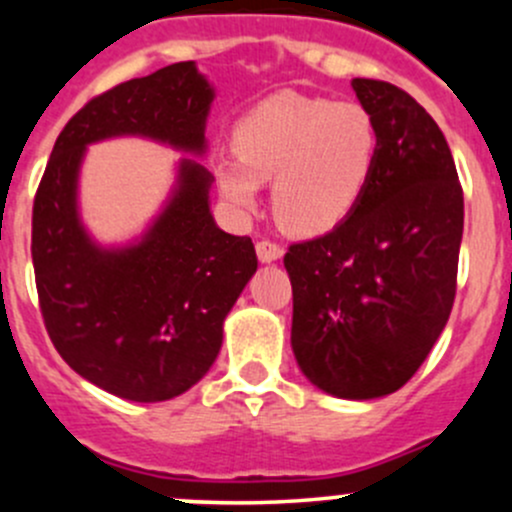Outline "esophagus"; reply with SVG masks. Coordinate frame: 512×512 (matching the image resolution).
Wrapping results in <instances>:
<instances>
[{"label":"esophagus","instance_id":"obj_1","mask_svg":"<svg viewBox=\"0 0 512 512\" xmlns=\"http://www.w3.org/2000/svg\"><path fill=\"white\" fill-rule=\"evenodd\" d=\"M257 257H260V262H275L282 257V247L272 240H260L257 242Z\"/></svg>","mask_w":512,"mask_h":512}]
</instances>
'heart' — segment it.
Returning a JSON list of instances; mask_svg holds the SVG:
<instances>
[{
  "instance_id": "1",
  "label": "heart",
  "mask_w": 512,
  "mask_h": 512,
  "mask_svg": "<svg viewBox=\"0 0 512 512\" xmlns=\"http://www.w3.org/2000/svg\"><path fill=\"white\" fill-rule=\"evenodd\" d=\"M237 160L215 178L232 208L250 213L272 180V210L294 235H322L359 205L379 158V126L356 101L275 94L237 121Z\"/></svg>"
}]
</instances>
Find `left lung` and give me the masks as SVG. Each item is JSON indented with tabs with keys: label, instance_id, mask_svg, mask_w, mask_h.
Listing matches in <instances>:
<instances>
[{
	"label": "left lung",
	"instance_id": "left-lung-1",
	"mask_svg": "<svg viewBox=\"0 0 512 512\" xmlns=\"http://www.w3.org/2000/svg\"><path fill=\"white\" fill-rule=\"evenodd\" d=\"M379 126V158L359 205L332 232L294 242L292 349L339 399L394 394L426 361L456 299L463 188L426 108L399 86L354 79Z\"/></svg>",
	"mask_w": 512,
	"mask_h": 512
}]
</instances>
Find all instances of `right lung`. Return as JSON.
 Wrapping results in <instances>:
<instances>
[{
    "label": "right lung",
    "instance_id": "1",
    "mask_svg": "<svg viewBox=\"0 0 512 512\" xmlns=\"http://www.w3.org/2000/svg\"><path fill=\"white\" fill-rule=\"evenodd\" d=\"M213 98L193 61L113 86L66 123L36 190L32 262L46 332L76 374L121 399H175L208 374L257 255L250 237L215 225L213 175L190 158L141 242L96 245L79 218L81 160L113 136L203 156Z\"/></svg>",
    "mask_w": 512,
    "mask_h": 512
}]
</instances>
